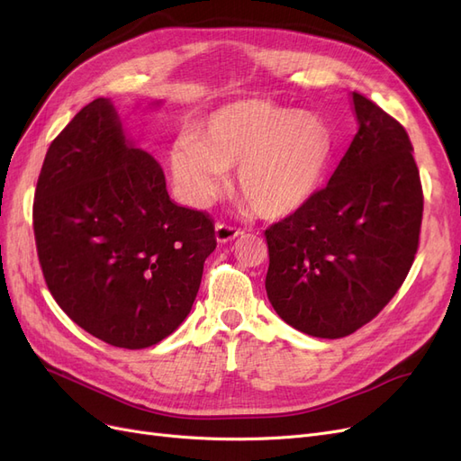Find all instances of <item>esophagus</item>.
<instances>
[{
	"mask_svg": "<svg viewBox=\"0 0 461 461\" xmlns=\"http://www.w3.org/2000/svg\"><path fill=\"white\" fill-rule=\"evenodd\" d=\"M240 234H244V230L239 227L229 225V222H217L215 225V239L219 242H230L234 239H239Z\"/></svg>",
	"mask_w": 461,
	"mask_h": 461,
	"instance_id": "1",
	"label": "esophagus"
}]
</instances>
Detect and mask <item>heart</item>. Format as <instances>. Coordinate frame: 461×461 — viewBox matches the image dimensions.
Here are the masks:
<instances>
[{
  "label": "heart",
  "mask_w": 461,
  "mask_h": 461,
  "mask_svg": "<svg viewBox=\"0 0 461 461\" xmlns=\"http://www.w3.org/2000/svg\"><path fill=\"white\" fill-rule=\"evenodd\" d=\"M330 151V127L315 111L244 97L202 119L167 161L175 185L194 203L213 200L225 171L236 167L239 198L263 217H283L312 196Z\"/></svg>",
  "instance_id": "heart-1"
}]
</instances>
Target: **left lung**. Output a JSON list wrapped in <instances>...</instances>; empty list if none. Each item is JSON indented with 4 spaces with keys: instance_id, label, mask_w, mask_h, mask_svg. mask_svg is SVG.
<instances>
[{
    "instance_id": "left-lung-1",
    "label": "left lung",
    "mask_w": 461,
    "mask_h": 461,
    "mask_svg": "<svg viewBox=\"0 0 461 461\" xmlns=\"http://www.w3.org/2000/svg\"><path fill=\"white\" fill-rule=\"evenodd\" d=\"M357 132L329 178L265 230L269 302L283 321L340 339L379 315L411 269L423 188L408 132L352 92Z\"/></svg>"
}]
</instances>
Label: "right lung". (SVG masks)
<instances>
[{"instance_id": "obj_1", "label": "right lung", "mask_w": 461, "mask_h": 461, "mask_svg": "<svg viewBox=\"0 0 461 461\" xmlns=\"http://www.w3.org/2000/svg\"><path fill=\"white\" fill-rule=\"evenodd\" d=\"M34 236L46 285L78 327L140 350L178 329L213 252V221L167 194L107 97L82 107L38 176Z\"/></svg>"}]
</instances>
